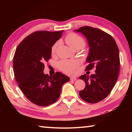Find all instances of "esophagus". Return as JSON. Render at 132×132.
<instances>
[{
  "mask_svg": "<svg viewBox=\"0 0 132 132\" xmlns=\"http://www.w3.org/2000/svg\"><path fill=\"white\" fill-rule=\"evenodd\" d=\"M77 80V78L76 77H71L70 78V80H72V81H75Z\"/></svg>",
  "mask_w": 132,
  "mask_h": 132,
  "instance_id": "obj_1",
  "label": "esophagus"
}]
</instances>
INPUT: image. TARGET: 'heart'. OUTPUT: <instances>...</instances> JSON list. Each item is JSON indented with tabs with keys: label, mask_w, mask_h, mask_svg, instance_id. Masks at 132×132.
<instances>
[{
	"label": "heart",
	"mask_w": 132,
	"mask_h": 132,
	"mask_svg": "<svg viewBox=\"0 0 132 132\" xmlns=\"http://www.w3.org/2000/svg\"><path fill=\"white\" fill-rule=\"evenodd\" d=\"M65 41L67 44L74 49L75 47L82 48L85 46V41L84 39L75 33H70L65 38ZM60 44V42L57 41L53 45L51 49V52L54 54L55 52L56 48ZM58 68L64 73L69 75H72L74 73L75 69L78 68L79 64L77 60H62L58 62L57 63Z\"/></svg>",
	"instance_id": "1"
}]
</instances>
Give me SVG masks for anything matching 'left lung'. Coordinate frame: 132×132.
Wrapping results in <instances>:
<instances>
[{
	"label": "left lung",
	"instance_id": "8db88e82",
	"mask_svg": "<svg viewBox=\"0 0 132 132\" xmlns=\"http://www.w3.org/2000/svg\"><path fill=\"white\" fill-rule=\"evenodd\" d=\"M75 31L85 36L89 47L86 60L89 64L86 71L96 68L94 74L79 77L86 83L79 96L86 102L96 103L108 96L117 82L120 70L119 48L114 38L101 29L84 26Z\"/></svg>",
	"mask_w": 132,
	"mask_h": 132
}]
</instances>
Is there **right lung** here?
Here are the masks:
<instances>
[{"label": "right lung", "mask_w": 132, "mask_h": 132, "mask_svg": "<svg viewBox=\"0 0 132 132\" xmlns=\"http://www.w3.org/2000/svg\"><path fill=\"white\" fill-rule=\"evenodd\" d=\"M63 30H40L25 38L17 47L13 57L15 78L20 88L30 102L48 106L60 96L69 77L57 72L52 77L44 73V62L51 58L52 46L62 36Z\"/></svg>", "instance_id": "add662e5"}]
</instances>
